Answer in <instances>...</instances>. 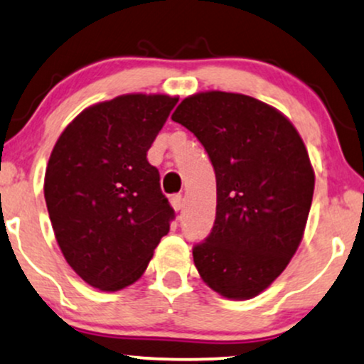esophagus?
I'll use <instances>...</instances> for the list:
<instances>
[{
  "label": "esophagus",
  "instance_id": "obj_1",
  "mask_svg": "<svg viewBox=\"0 0 364 364\" xmlns=\"http://www.w3.org/2000/svg\"><path fill=\"white\" fill-rule=\"evenodd\" d=\"M170 203H172V208L175 209V211H182V208H183L182 196H173V198L170 199Z\"/></svg>",
  "mask_w": 364,
  "mask_h": 364
}]
</instances>
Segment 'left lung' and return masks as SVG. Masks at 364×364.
<instances>
[{
	"instance_id": "8db88e82",
	"label": "left lung",
	"mask_w": 364,
	"mask_h": 364,
	"mask_svg": "<svg viewBox=\"0 0 364 364\" xmlns=\"http://www.w3.org/2000/svg\"><path fill=\"white\" fill-rule=\"evenodd\" d=\"M200 141L216 173V220L192 250L199 276L228 300L274 283L300 247L315 172L296 127L257 98L200 92L172 114Z\"/></svg>"
}]
</instances>
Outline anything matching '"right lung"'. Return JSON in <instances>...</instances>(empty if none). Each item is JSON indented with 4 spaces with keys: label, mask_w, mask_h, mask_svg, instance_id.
I'll list each match as a JSON object with an SVG mask.
<instances>
[{
    "label": "right lung",
    "mask_w": 364,
    "mask_h": 364,
    "mask_svg": "<svg viewBox=\"0 0 364 364\" xmlns=\"http://www.w3.org/2000/svg\"><path fill=\"white\" fill-rule=\"evenodd\" d=\"M178 102L127 93L90 105L55 141L44 198L64 259L85 283L119 291L146 271L173 209L146 153Z\"/></svg>",
    "instance_id": "right-lung-1"
}]
</instances>
